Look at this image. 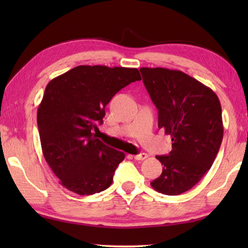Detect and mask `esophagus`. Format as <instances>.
I'll list each match as a JSON object with an SVG mask.
<instances>
[{"mask_svg": "<svg viewBox=\"0 0 248 248\" xmlns=\"http://www.w3.org/2000/svg\"><path fill=\"white\" fill-rule=\"evenodd\" d=\"M134 158H136L137 161H144L145 158H148V154H146V153L137 154V155H134Z\"/></svg>", "mask_w": 248, "mask_h": 248, "instance_id": "esophagus-1", "label": "esophagus"}]
</instances>
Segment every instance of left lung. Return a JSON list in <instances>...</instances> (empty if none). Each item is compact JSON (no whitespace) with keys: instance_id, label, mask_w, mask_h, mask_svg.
Returning <instances> with one entry per match:
<instances>
[{"instance_id":"left-lung-1","label":"left lung","mask_w":248,"mask_h":248,"mask_svg":"<svg viewBox=\"0 0 248 248\" xmlns=\"http://www.w3.org/2000/svg\"><path fill=\"white\" fill-rule=\"evenodd\" d=\"M151 99L158 110V128L171 137L169 155L151 183L161 194L176 196L191 189L211 169L223 139L222 109L210 87L178 70L141 68Z\"/></svg>"}]
</instances>
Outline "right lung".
Wrapping results in <instances>:
<instances>
[{"label":"right lung","mask_w":248,"mask_h":248,"mask_svg":"<svg viewBox=\"0 0 248 248\" xmlns=\"http://www.w3.org/2000/svg\"><path fill=\"white\" fill-rule=\"evenodd\" d=\"M140 79L134 68L78 65L48 83L37 111L41 149L68 190L89 196L111 185L124 153L104 144L94 131L115 94Z\"/></svg>","instance_id":"right-lung-1"}]
</instances>
